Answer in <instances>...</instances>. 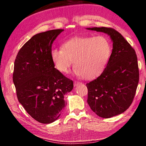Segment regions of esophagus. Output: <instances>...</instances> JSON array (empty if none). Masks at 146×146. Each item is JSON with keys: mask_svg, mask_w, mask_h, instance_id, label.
I'll list each match as a JSON object with an SVG mask.
<instances>
[{"mask_svg": "<svg viewBox=\"0 0 146 146\" xmlns=\"http://www.w3.org/2000/svg\"><path fill=\"white\" fill-rule=\"evenodd\" d=\"M80 84H81V83L80 82H78V81H75V82H74V86H76Z\"/></svg>", "mask_w": 146, "mask_h": 146, "instance_id": "34e87169", "label": "esophagus"}]
</instances>
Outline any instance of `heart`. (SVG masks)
Returning a JSON list of instances; mask_svg holds the SVG:
<instances>
[{
    "instance_id": "b5f03b06",
    "label": "heart",
    "mask_w": 146,
    "mask_h": 146,
    "mask_svg": "<svg viewBox=\"0 0 146 146\" xmlns=\"http://www.w3.org/2000/svg\"><path fill=\"white\" fill-rule=\"evenodd\" d=\"M111 53L110 43L104 36H79L66 41L62 49H53L51 57L62 73L68 72L74 60L76 75L91 80L103 72Z\"/></svg>"
}]
</instances>
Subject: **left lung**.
Segmentation results:
<instances>
[{"label":"left lung","instance_id":"left-lung-1","mask_svg":"<svg viewBox=\"0 0 146 146\" xmlns=\"http://www.w3.org/2000/svg\"><path fill=\"white\" fill-rule=\"evenodd\" d=\"M90 30L108 34L113 50L101 75L86 84L88 104L100 117L108 118L127 110L133 102L139 82L137 54L119 32L111 28H92Z\"/></svg>","mask_w":146,"mask_h":146}]
</instances>
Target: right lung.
<instances>
[{
  "label": "right lung",
  "mask_w": 146,
  "mask_h": 146,
  "mask_svg": "<svg viewBox=\"0 0 146 146\" xmlns=\"http://www.w3.org/2000/svg\"><path fill=\"white\" fill-rule=\"evenodd\" d=\"M64 29L35 35L24 44L14 63L13 81L17 98L35 120L49 123L60 117L66 106L64 96L73 82L55 68L52 44Z\"/></svg>",
  "instance_id": "1"
}]
</instances>
